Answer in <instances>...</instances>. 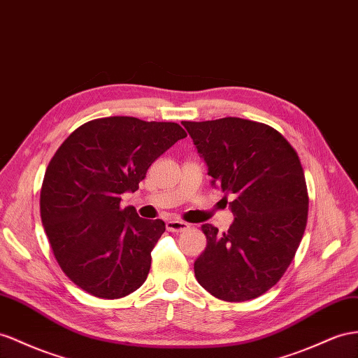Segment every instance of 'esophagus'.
Instances as JSON below:
<instances>
[{
  "label": "esophagus",
  "mask_w": 358,
  "mask_h": 358,
  "mask_svg": "<svg viewBox=\"0 0 358 358\" xmlns=\"http://www.w3.org/2000/svg\"><path fill=\"white\" fill-rule=\"evenodd\" d=\"M187 228H189L187 222L176 221V219H173V221H168L166 222V230L171 231V233H181V231L187 230Z\"/></svg>",
  "instance_id": "34e87169"
}]
</instances>
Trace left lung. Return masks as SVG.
<instances>
[{
	"label": "left lung",
	"mask_w": 358,
	"mask_h": 358,
	"mask_svg": "<svg viewBox=\"0 0 358 358\" xmlns=\"http://www.w3.org/2000/svg\"><path fill=\"white\" fill-rule=\"evenodd\" d=\"M208 166L212 186L234 199V222L212 224L194 269L198 282L228 302L254 299L278 282L304 234L308 194L293 146L275 128L242 117L181 122Z\"/></svg>",
	"instance_id": "1"
}]
</instances>
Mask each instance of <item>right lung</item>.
<instances>
[{
	"label": "right lung",
	"mask_w": 358,
	"mask_h": 358,
	"mask_svg": "<svg viewBox=\"0 0 358 358\" xmlns=\"http://www.w3.org/2000/svg\"><path fill=\"white\" fill-rule=\"evenodd\" d=\"M186 136L176 122L110 116L60 145L43 177L41 217L59 266L80 289L117 299L145 282L166 227L121 208V195L139 189L151 164Z\"/></svg>",
	"instance_id": "right-lung-1"
}]
</instances>
